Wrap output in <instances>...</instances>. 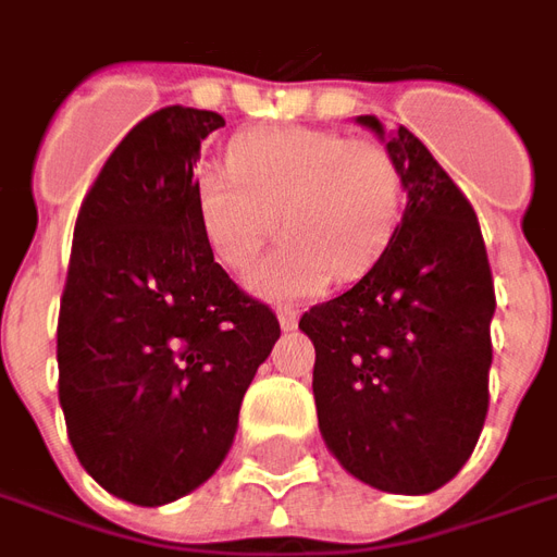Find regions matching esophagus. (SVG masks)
I'll return each instance as SVG.
<instances>
[{
    "instance_id": "obj_1",
    "label": "esophagus",
    "mask_w": 557,
    "mask_h": 557,
    "mask_svg": "<svg viewBox=\"0 0 557 557\" xmlns=\"http://www.w3.org/2000/svg\"><path fill=\"white\" fill-rule=\"evenodd\" d=\"M277 319H280V327H283V331L298 327V310H295V307H289V304L277 307Z\"/></svg>"
}]
</instances>
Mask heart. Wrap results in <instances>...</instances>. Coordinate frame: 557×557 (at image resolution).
<instances>
[{"instance_id": "b5f03b06", "label": "heart", "mask_w": 557, "mask_h": 557, "mask_svg": "<svg viewBox=\"0 0 557 557\" xmlns=\"http://www.w3.org/2000/svg\"><path fill=\"white\" fill-rule=\"evenodd\" d=\"M232 172L196 175V211L211 250L244 274L274 232L286 238L250 274L265 298L315 295L373 265L391 238L399 175L385 148L307 125L262 127L230 148Z\"/></svg>"}]
</instances>
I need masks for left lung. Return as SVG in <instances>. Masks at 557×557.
<instances>
[{
    "instance_id": "1",
    "label": "left lung",
    "mask_w": 557,
    "mask_h": 557,
    "mask_svg": "<svg viewBox=\"0 0 557 557\" xmlns=\"http://www.w3.org/2000/svg\"><path fill=\"white\" fill-rule=\"evenodd\" d=\"M358 122L385 139L406 211L375 265L298 327L315 346V414L339 466L423 495L456 478L483 430L495 286L478 214L430 148L409 127Z\"/></svg>"
}]
</instances>
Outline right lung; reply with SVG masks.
<instances>
[{
	"instance_id": "add662e5",
	"label": "right lung",
	"mask_w": 557,
	"mask_h": 557,
	"mask_svg": "<svg viewBox=\"0 0 557 557\" xmlns=\"http://www.w3.org/2000/svg\"><path fill=\"white\" fill-rule=\"evenodd\" d=\"M223 115L163 107L115 146L83 199L59 307V403L79 466L139 507L206 483L280 337L214 262L196 158Z\"/></svg>"
}]
</instances>
